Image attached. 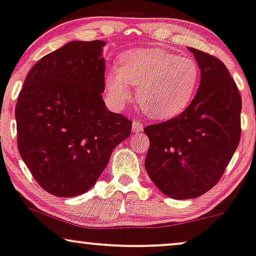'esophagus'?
Instances as JSON below:
<instances>
[{
  "label": "esophagus",
  "mask_w": 256,
  "mask_h": 256,
  "mask_svg": "<svg viewBox=\"0 0 256 256\" xmlns=\"http://www.w3.org/2000/svg\"><path fill=\"white\" fill-rule=\"evenodd\" d=\"M142 130H143V124L138 120H134V122H132V131L139 132Z\"/></svg>",
  "instance_id": "34e87169"
}]
</instances>
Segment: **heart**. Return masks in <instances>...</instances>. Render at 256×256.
I'll use <instances>...</instances> for the list:
<instances>
[{
	"label": "heart",
	"mask_w": 256,
	"mask_h": 256,
	"mask_svg": "<svg viewBox=\"0 0 256 256\" xmlns=\"http://www.w3.org/2000/svg\"><path fill=\"white\" fill-rule=\"evenodd\" d=\"M200 82V67L192 56H178L162 48L128 52L118 68L106 76V92L122 105L137 88L138 104L154 118H171L190 104Z\"/></svg>",
	"instance_id": "1"
}]
</instances>
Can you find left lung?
Here are the masks:
<instances>
[{"label":"left lung","mask_w":256,"mask_h":256,"mask_svg":"<svg viewBox=\"0 0 256 256\" xmlns=\"http://www.w3.org/2000/svg\"><path fill=\"white\" fill-rule=\"evenodd\" d=\"M200 68V84L176 117L148 125L145 169L164 195L198 197L218 183L240 143L242 100L226 64L189 48Z\"/></svg>","instance_id":"obj_1"}]
</instances>
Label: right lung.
<instances>
[{
  "instance_id": "obj_1",
  "label": "right lung",
  "mask_w": 256,
  "mask_h": 256,
  "mask_svg": "<svg viewBox=\"0 0 256 256\" xmlns=\"http://www.w3.org/2000/svg\"><path fill=\"white\" fill-rule=\"evenodd\" d=\"M105 42L72 41L29 70L15 108L18 148L35 180L54 196L86 192L132 122L108 111Z\"/></svg>"
}]
</instances>
